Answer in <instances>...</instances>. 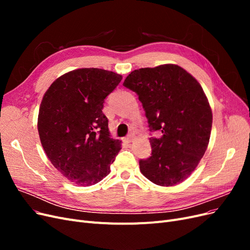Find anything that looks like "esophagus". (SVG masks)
<instances>
[{
	"label": "esophagus",
	"instance_id": "esophagus-1",
	"mask_svg": "<svg viewBox=\"0 0 250 250\" xmlns=\"http://www.w3.org/2000/svg\"><path fill=\"white\" fill-rule=\"evenodd\" d=\"M133 139H134V134H129V135H127L126 138H124V142L125 143H131L132 141H133Z\"/></svg>",
	"mask_w": 250,
	"mask_h": 250
}]
</instances>
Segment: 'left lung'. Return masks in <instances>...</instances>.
<instances>
[{
	"instance_id": "left-lung-1",
	"label": "left lung",
	"mask_w": 250,
	"mask_h": 250,
	"mask_svg": "<svg viewBox=\"0 0 250 250\" xmlns=\"http://www.w3.org/2000/svg\"><path fill=\"white\" fill-rule=\"evenodd\" d=\"M123 85L137 93L151 132V156L140 160L142 174L153 184L183 183L208 148L213 115L199 82L176 64L134 70Z\"/></svg>"
}]
</instances>
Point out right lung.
I'll use <instances>...</instances> for the list:
<instances>
[{"instance_id": "obj_1", "label": "right lung", "mask_w": 250, "mask_h": 250, "mask_svg": "<svg viewBox=\"0 0 250 250\" xmlns=\"http://www.w3.org/2000/svg\"><path fill=\"white\" fill-rule=\"evenodd\" d=\"M122 80L102 69H78L52 83L43 95L37 129L52 165L71 183L88 187L109 174L121 150L110 138L103 103Z\"/></svg>"}]
</instances>
